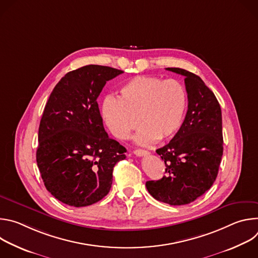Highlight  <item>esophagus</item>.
<instances>
[{"label":"esophagus","instance_id":"1","mask_svg":"<svg viewBox=\"0 0 258 258\" xmlns=\"http://www.w3.org/2000/svg\"><path fill=\"white\" fill-rule=\"evenodd\" d=\"M134 154H135L136 156H147V155H149L150 153H149V151H147V150L137 149V150L134 151Z\"/></svg>","mask_w":258,"mask_h":258}]
</instances>
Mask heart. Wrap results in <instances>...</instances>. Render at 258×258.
Masks as SVG:
<instances>
[{
	"instance_id": "b5f03b06",
	"label": "heart",
	"mask_w": 258,
	"mask_h": 258,
	"mask_svg": "<svg viewBox=\"0 0 258 258\" xmlns=\"http://www.w3.org/2000/svg\"><path fill=\"white\" fill-rule=\"evenodd\" d=\"M187 107V91L178 81L140 76L120 88L119 98L106 97L101 114L109 132L119 140L128 138L140 122L136 142L150 145L178 132Z\"/></svg>"
}]
</instances>
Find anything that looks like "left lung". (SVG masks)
Instances as JSON below:
<instances>
[{
	"instance_id": "1",
	"label": "left lung",
	"mask_w": 258,
	"mask_h": 258,
	"mask_svg": "<svg viewBox=\"0 0 258 258\" xmlns=\"http://www.w3.org/2000/svg\"><path fill=\"white\" fill-rule=\"evenodd\" d=\"M166 70L185 77L188 111L171 141L156 150L166 175L148 180L146 188L160 202L185 205L208 191L217 176L224 151L222 109L198 76L181 68Z\"/></svg>"
}]
</instances>
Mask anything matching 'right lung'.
<instances>
[{
	"label": "right lung",
	"instance_id": "obj_1",
	"mask_svg": "<svg viewBox=\"0 0 258 258\" xmlns=\"http://www.w3.org/2000/svg\"><path fill=\"white\" fill-rule=\"evenodd\" d=\"M123 71L102 65L72 70L60 80L45 106L36 163L46 189L59 201L83 207L103 199L114 165L125 148L103 126L97 99L106 82Z\"/></svg>",
	"mask_w": 258,
	"mask_h": 258
}]
</instances>
